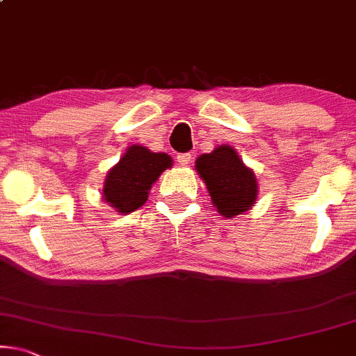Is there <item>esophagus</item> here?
Returning a JSON list of instances; mask_svg holds the SVG:
<instances>
[{
  "label": "esophagus",
  "instance_id": "1",
  "mask_svg": "<svg viewBox=\"0 0 356 356\" xmlns=\"http://www.w3.org/2000/svg\"><path fill=\"white\" fill-rule=\"evenodd\" d=\"M192 161V156L188 153H182V154H177V163L179 165H187L188 163Z\"/></svg>",
  "mask_w": 356,
  "mask_h": 356
}]
</instances>
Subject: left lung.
I'll return each mask as SVG.
<instances>
[{"mask_svg":"<svg viewBox=\"0 0 356 356\" xmlns=\"http://www.w3.org/2000/svg\"><path fill=\"white\" fill-rule=\"evenodd\" d=\"M195 169L220 215L233 218L255 205L257 179L234 148L221 145L211 153L198 156Z\"/></svg>","mask_w":356,"mask_h":356,"instance_id":"obj_1","label":"left lung"}]
</instances>
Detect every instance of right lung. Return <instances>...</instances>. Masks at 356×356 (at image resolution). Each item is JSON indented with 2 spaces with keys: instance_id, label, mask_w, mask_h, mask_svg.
I'll list each match as a JSON object with an SVG mask.
<instances>
[{
  "instance_id": "add662e5",
  "label": "right lung",
  "mask_w": 356,
  "mask_h": 356,
  "mask_svg": "<svg viewBox=\"0 0 356 356\" xmlns=\"http://www.w3.org/2000/svg\"><path fill=\"white\" fill-rule=\"evenodd\" d=\"M172 165L165 153H153L140 145L127 148L120 161L108 170L104 182L102 197L115 211L127 215L140 208L159 175Z\"/></svg>"
}]
</instances>
